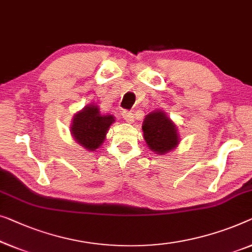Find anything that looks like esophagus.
Instances as JSON below:
<instances>
[{
    "label": "esophagus",
    "instance_id": "1",
    "mask_svg": "<svg viewBox=\"0 0 252 252\" xmlns=\"http://www.w3.org/2000/svg\"><path fill=\"white\" fill-rule=\"evenodd\" d=\"M122 115H123L124 119H125L127 123H133V122H134V115H133L132 112H130V111L124 110Z\"/></svg>",
    "mask_w": 252,
    "mask_h": 252
}]
</instances>
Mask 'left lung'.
Masks as SVG:
<instances>
[{
  "instance_id": "obj_1",
  "label": "left lung",
  "mask_w": 252,
  "mask_h": 252,
  "mask_svg": "<svg viewBox=\"0 0 252 252\" xmlns=\"http://www.w3.org/2000/svg\"><path fill=\"white\" fill-rule=\"evenodd\" d=\"M142 129L149 149L158 155L170 152L180 143L177 127L163 111L149 114L144 118Z\"/></svg>"
}]
</instances>
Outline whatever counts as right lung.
<instances>
[{
	"instance_id": "1",
	"label": "right lung",
	"mask_w": 252,
	"mask_h": 252,
	"mask_svg": "<svg viewBox=\"0 0 252 252\" xmlns=\"http://www.w3.org/2000/svg\"><path fill=\"white\" fill-rule=\"evenodd\" d=\"M115 122L112 115H101L100 108L89 104L72 119L70 132L78 144L89 151H95L103 143L109 127Z\"/></svg>"
}]
</instances>
